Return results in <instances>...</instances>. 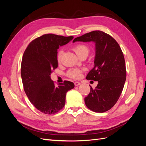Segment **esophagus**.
I'll return each instance as SVG.
<instances>
[{
	"label": "esophagus",
	"instance_id": "esophagus-1",
	"mask_svg": "<svg viewBox=\"0 0 146 146\" xmlns=\"http://www.w3.org/2000/svg\"><path fill=\"white\" fill-rule=\"evenodd\" d=\"M74 85H75V86H78V85H80V82H76L74 83Z\"/></svg>",
	"mask_w": 146,
	"mask_h": 146
}]
</instances>
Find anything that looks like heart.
<instances>
[{
	"label": "heart",
	"instance_id": "1",
	"mask_svg": "<svg viewBox=\"0 0 146 146\" xmlns=\"http://www.w3.org/2000/svg\"><path fill=\"white\" fill-rule=\"evenodd\" d=\"M74 50L76 52V54L78 56H80L83 54H88L89 53V48L88 46L84 44H78L74 47ZM63 53V50H60L58 53V55H57V60L58 61H60L61 55H62ZM82 72V70L79 69H72L68 70L67 73V76L72 78H78L81 76V74Z\"/></svg>",
	"mask_w": 146,
	"mask_h": 146
}]
</instances>
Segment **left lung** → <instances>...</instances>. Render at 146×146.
Here are the masks:
<instances>
[{
	"label": "left lung",
	"instance_id": "8db88e82",
	"mask_svg": "<svg viewBox=\"0 0 146 146\" xmlns=\"http://www.w3.org/2000/svg\"><path fill=\"white\" fill-rule=\"evenodd\" d=\"M94 42L96 46L94 66L86 77L98 81L95 89L91 86L85 98L86 107L97 113L111 109L120 97L126 80L125 63L118 43L108 34L100 30L92 31L76 38L73 42Z\"/></svg>",
	"mask_w": 146,
	"mask_h": 146
}]
</instances>
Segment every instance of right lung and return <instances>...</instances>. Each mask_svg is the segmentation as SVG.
Wrapping results in <instances>:
<instances>
[{
  "instance_id": "1",
  "label": "right lung",
  "mask_w": 146,
  "mask_h": 146,
  "mask_svg": "<svg viewBox=\"0 0 146 146\" xmlns=\"http://www.w3.org/2000/svg\"><path fill=\"white\" fill-rule=\"evenodd\" d=\"M73 38L44 35L31 42L24 53L21 74L24 91L35 107L44 114H55L62 109L66 92L74 88L69 81L55 86L50 78L52 70L58 67L57 50Z\"/></svg>"
}]
</instances>
